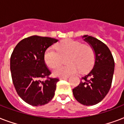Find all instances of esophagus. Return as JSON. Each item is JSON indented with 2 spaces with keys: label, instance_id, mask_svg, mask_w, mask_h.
Instances as JSON below:
<instances>
[{
  "label": "esophagus",
  "instance_id": "obj_1",
  "mask_svg": "<svg viewBox=\"0 0 124 124\" xmlns=\"http://www.w3.org/2000/svg\"><path fill=\"white\" fill-rule=\"evenodd\" d=\"M68 78V77H60V80H64V79H67Z\"/></svg>",
  "mask_w": 124,
  "mask_h": 124
}]
</instances>
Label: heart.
<instances>
[{"instance_id": "b5f03b06", "label": "heart", "mask_w": 124, "mask_h": 124, "mask_svg": "<svg viewBox=\"0 0 124 124\" xmlns=\"http://www.w3.org/2000/svg\"><path fill=\"white\" fill-rule=\"evenodd\" d=\"M57 52L51 48L47 49L44 58L48 67L54 68L66 59L67 65L58 66L53 71L56 77H64L75 73L79 70L84 73L90 70L94 64V51L90 45L82 44L80 42L66 39L56 46Z\"/></svg>"}]
</instances>
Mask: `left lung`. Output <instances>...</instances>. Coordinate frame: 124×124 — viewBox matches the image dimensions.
<instances>
[{
    "label": "left lung",
    "mask_w": 124,
    "mask_h": 124,
    "mask_svg": "<svg viewBox=\"0 0 124 124\" xmlns=\"http://www.w3.org/2000/svg\"><path fill=\"white\" fill-rule=\"evenodd\" d=\"M84 40L92 47L95 60L93 68L82 77L79 85L73 89L74 97L84 106H93L101 102L111 86L115 61L111 51L96 38L84 35Z\"/></svg>",
    "instance_id": "8db88e82"
}]
</instances>
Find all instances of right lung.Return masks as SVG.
Masks as SVG:
<instances>
[{
    "mask_svg": "<svg viewBox=\"0 0 124 124\" xmlns=\"http://www.w3.org/2000/svg\"><path fill=\"white\" fill-rule=\"evenodd\" d=\"M58 40L33 35L22 40L13 49L10 70L15 88L24 102L33 106H43L54 95L57 78H50L51 71L45 64V51ZM43 78H46L42 81Z\"/></svg>",
    "mask_w": 124,
    "mask_h": 124,
    "instance_id": "right-lung-1",
    "label": "right lung"
}]
</instances>
